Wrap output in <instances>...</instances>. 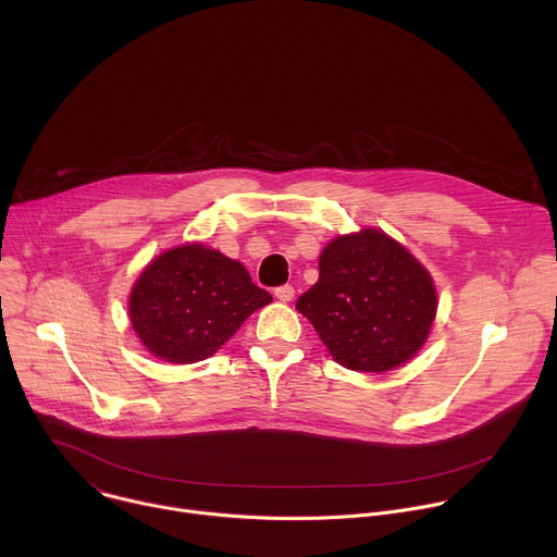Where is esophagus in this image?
I'll return each mask as SVG.
<instances>
[{"instance_id": "1", "label": "esophagus", "mask_w": 557, "mask_h": 557, "mask_svg": "<svg viewBox=\"0 0 557 557\" xmlns=\"http://www.w3.org/2000/svg\"><path fill=\"white\" fill-rule=\"evenodd\" d=\"M275 297H277L280 301H290V299L295 297V288H293L290 284H282V286L275 288Z\"/></svg>"}]
</instances>
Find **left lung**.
<instances>
[{
  "label": "left lung",
  "instance_id": "8db88e82",
  "mask_svg": "<svg viewBox=\"0 0 557 557\" xmlns=\"http://www.w3.org/2000/svg\"><path fill=\"white\" fill-rule=\"evenodd\" d=\"M295 308L337 363L385 372L412 359L430 335L436 290L430 273L383 231L333 240L320 256V280Z\"/></svg>",
  "mask_w": 557,
  "mask_h": 557
}]
</instances>
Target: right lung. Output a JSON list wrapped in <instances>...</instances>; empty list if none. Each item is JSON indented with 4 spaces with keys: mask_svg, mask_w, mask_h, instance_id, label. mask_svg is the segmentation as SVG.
Returning a JSON list of instances; mask_svg holds the SVG:
<instances>
[{
    "mask_svg": "<svg viewBox=\"0 0 557 557\" xmlns=\"http://www.w3.org/2000/svg\"><path fill=\"white\" fill-rule=\"evenodd\" d=\"M273 297L220 251L185 245L158 256L129 295V320L147 350L170 363L211 357Z\"/></svg>",
    "mask_w": 557,
    "mask_h": 557,
    "instance_id": "obj_1",
    "label": "right lung"
}]
</instances>
